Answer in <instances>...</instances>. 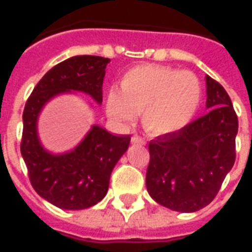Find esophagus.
<instances>
[{
	"instance_id": "obj_1",
	"label": "esophagus",
	"mask_w": 252,
	"mask_h": 252,
	"mask_svg": "<svg viewBox=\"0 0 252 252\" xmlns=\"http://www.w3.org/2000/svg\"><path fill=\"white\" fill-rule=\"evenodd\" d=\"M131 142H132V144H137V143H144V142H143L142 137L136 136V135H135V136H132Z\"/></svg>"
}]
</instances>
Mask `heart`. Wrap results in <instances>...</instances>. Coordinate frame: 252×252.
<instances>
[{"mask_svg": "<svg viewBox=\"0 0 252 252\" xmlns=\"http://www.w3.org/2000/svg\"><path fill=\"white\" fill-rule=\"evenodd\" d=\"M200 101L201 83L193 72L144 64L128 70L120 90L108 93L106 112L119 123H131L136 112H143L147 131L169 135L189 124Z\"/></svg>", "mask_w": 252, "mask_h": 252, "instance_id": "b5f03b06", "label": "heart"}]
</instances>
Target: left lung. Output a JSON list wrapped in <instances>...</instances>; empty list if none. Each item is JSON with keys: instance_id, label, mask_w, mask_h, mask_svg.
Masks as SVG:
<instances>
[{"instance_id": "8db88e82", "label": "left lung", "mask_w": 252, "mask_h": 252, "mask_svg": "<svg viewBox=\"0 0 252 252\" xmlns=\"http://www.w3.org/2000/svg\"><path fill=\"white\" fill-rule=\"evenodd\" d=\"M205 81L209 112L148 144V194L171 211L190 213L211 204L235 163L238 116L221 85L209 75Z\"/></svg>"}]
</instances>
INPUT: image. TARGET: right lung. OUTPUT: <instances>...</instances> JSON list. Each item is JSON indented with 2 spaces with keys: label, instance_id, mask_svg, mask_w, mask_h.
Segmentation results:
<instances>
[{
  "label": "right lung",
  "instance_id": "1",
  "mask_svg": "<svg viewBox=\"0 0 252 252\" xmlns=\"http://www.w3.org/2000/svg\"><path fill=\"white\" fill-rule=\"evenodd\" d=\"M109 62L108 58L94 55L68 58L41 78L25 104L21 155L31 184L37 194L61 209H86L104 198L112 170L129 147L131 136L113 135L93 126L77 147L52 154L41 144L37 120L47 102L61 94L78 92L101 104Z\"/></svg>",
  "mask_w": 252,
  "mask_h": 252
}]
</instances>
